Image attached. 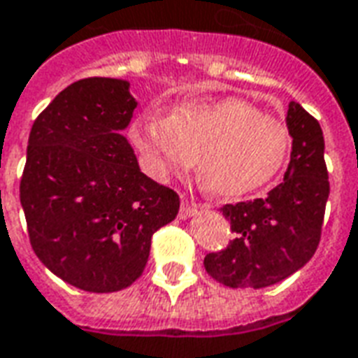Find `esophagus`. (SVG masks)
Returning a JSON list of instances; mask_svg holds the SVG:
<instances>
[{
    "label": "esophagus",
    "instance_id": "34e87169",
    "mask_svg": "<svg viewBox=\"0 0 358 358\" xmlns=\"http://www.w3.org/2000/svg\"><path fill=\"white\" fill-rule=\"evenodd\" d=\"M203 207H205L203 203H192V201H187L186 197H182V205H180V217L182 218L189 217V215H194L195 210L203 209Z\"/></svg>",
    "mask_w": 358,
    "mask_h": 358
}]
</instances>
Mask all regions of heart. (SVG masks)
<instances>
[{"instance_id": "1", "label": "heart", "mask_w": 358, "mask_h": 358, "mask_svg": "<svg viewBox=\"0 0 358 358\" xmlns=\"http://www.w3.org/2000/svg\"><path fill=\"white\" fill-rule=\"evenodd\" d=\"M130 140L159 180L197 171L213 195L236 199L276 178L292 155L293 136L240 97L184 101L163 117L143 110L130 122Z\"/></svg>"}]
</instances>
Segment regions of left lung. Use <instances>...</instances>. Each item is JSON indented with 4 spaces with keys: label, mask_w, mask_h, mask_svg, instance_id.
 Segmentation results:
<instances>
[{
    "label": "left lung",
    "mask_w": 358,
    "mask_h": 358,
    "mask_svg": "<svg viewBox=\"0 0 358 358\" xmlns=\"http://www.w3.org/2000/svg\"><path fill=\"white\" fill-rule=\"evenodd\" d=\"M285 122L293 148L284 182L264 199L220 207L234 240L203 261L218 284L249 289L274 285L305 266L320 243L330 195L322 128L297 101L289 103Z\"/></svg>",
    "instance_id": "obj_1"
}]
</instances>
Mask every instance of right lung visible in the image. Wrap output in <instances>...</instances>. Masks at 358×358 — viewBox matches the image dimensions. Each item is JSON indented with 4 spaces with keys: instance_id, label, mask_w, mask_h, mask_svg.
I'll return each instance as SVG.
<instances>
[{
    "instance_id": "add662e5",
    "label": "right lung",
    "mask_w": 358,
    "mask_h": 358,
    "mask_svg": "<svg viewBox=\"0 0 358 358\" xmlns=\"http://www.w3.org/2000/svg\"><path fill=\"white\" fill-rule=\"evenodd\" d=\"M128 86L101 76L74 82L38 115L28 138L20 205L30 245L84 292L134 284L151 236L180 209L178 194L140 171L120 134L136 109Z\"/></svg>"
}]
</instances>
